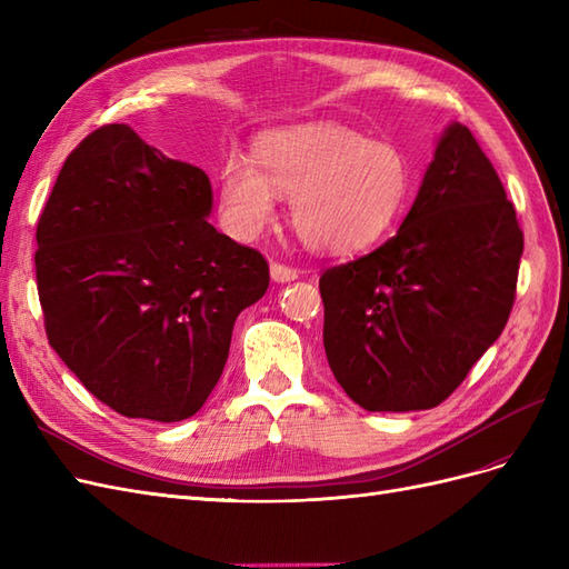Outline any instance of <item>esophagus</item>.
Here are the masks:
<instances>
[{
    "label": "esophagus",
    "mask_w": 569,
    "mask_h": 569,
    "mask_svg": "<svg viewBox=\"0 0 569 569\" xmlns=\"http://www.w3.org/2000/svg\"><path fill=\"white\" fill-rule=\"evenodd\" d=\"M270 278H272L274 282H291V280L299 278V270L274 261V263H270Z\"/></svg>",
    "instance_id": "1"
}]
</instances>
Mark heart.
Listing matches in <instances>:
<instances>
[{"instance_id":"1","label":"heart","mask_w":569,"mask_h":569,"mask_svg":"<svg viewBox=\"0 0 569 569\" xmlns=\"http://www.w3.org/2000/svg\"><path fill=\"white\" fill-rule=\"evenodd\" d=\"M253 161L234 153L222 168L220 201L230 228L258 234L274 216V194L291 197V228L301 242L332 256L375 244L412 189V166L399 144L330 120L266 132Z\"/></svg>"}]
</instances>
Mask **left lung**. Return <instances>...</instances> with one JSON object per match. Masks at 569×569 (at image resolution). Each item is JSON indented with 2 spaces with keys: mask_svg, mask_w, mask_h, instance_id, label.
Segmentation results:
<instances>
[{
  "mask_svg": "<svg viewBox=\"0 0 569 569\" xmlns=\"http://www.w3.org/2000/svg\"><path fill=\"white\" fill-rule=\"evenodd\" d=\"M525 234L475 134L453 123L399 232L320 274L322 343L366 410L435 408L501 337Z\"/></svg>",
  "mask_w": 569,
  "mask_h": 569,
  "instance_id": "left-lung-1",
  "label": "left lung"
}]
</instances>
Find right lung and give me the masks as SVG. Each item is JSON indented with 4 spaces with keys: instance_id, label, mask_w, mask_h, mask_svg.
I'll list each match as a JSON object with an SVG mask.
<instances>
[{
    "instance_id": "1",
    "label": "right lung",
    "mask_w": 569,
    "mask_h": 569,
    "mask_svg": "<svg viewBox=\"0 0 569 569\" xmlns=\"http://www.w3.org/2000/svg\"><path fill=\"white\" fill-rule=\"evenodd\" d=\"M201 168L128 126L68 153L38 220L36 274L51 349L118 416L192 418L218 385L237 316L266 295L261 251L206 216Z\"/></svg>"
}]
</instances>
